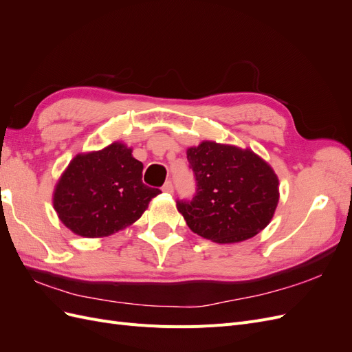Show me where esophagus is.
<instances>
[{
    "mask_svg": "<svg viewBox=\"0 0 352 352\" xmlns=\"http://www.w3.org/2000/svg\"><path fill=\"white\" fill-rule=\"evenodd\" d=\"M164 192H167V194H173V190H175V188H173V184L170 182V180H167V182L163 185V188H162Z\"/></svg>",
    "mask_w": 352,
    "mask_h": 352,
    "instance_id": "obj_1",
    "label": "esophagus"
}]
</instances>
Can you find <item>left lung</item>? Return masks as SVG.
Masks as SVG:
<instances>
[{
    "instance_id": "obj_1",
    "label": "left lung",
    "mask_w": 352,
    "mask_h": 352,
    "mask_svg": "<svg viewBox=\"0 0 352 352\" xmlns=\"http://www.w3.org/2000/svg\"><path fill=\"white\" fill-rule=\"evenodd\" d=\"M197 180L194 198L177 210L197 235L217 243L242 242L269 225L279 202V179L251 150L204 141L186 151Z\"/></svg>"
}]
</instances>
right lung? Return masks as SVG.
I'll use <instances>...</instances> for the list:
<instances>
[{
    "mask_svg": "<svg viewBox=\"0 0 352 352\" xmlns=\"http://www.w3.org/2000/svg\"><path fill=\"white\" fill-rule=\"evenodd\" d=\"M144 164L132 148L113 142L74 157L54 189L63 225L85 238H102L131 226L162 190L142 182Z\"/></svg>",
    "mask_w": 352,
    "mask_h": 352,
    "instance_id": "obj_1",
    "label": "right lung"
}]
</instances>
